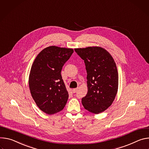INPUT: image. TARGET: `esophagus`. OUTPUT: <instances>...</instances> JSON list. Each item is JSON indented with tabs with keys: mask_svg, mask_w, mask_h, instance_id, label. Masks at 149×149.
<instances>
[{
	"mask_svg": "<svg viewBox=\"0 0 149 149\" xmlns=\"http://www.w3.org/2000/svg\"><path fill=\"white\" fill-rule=\"evenodd\" d=\"M77 91V88H74L73 89V93H76Z\"/></svg>",
	"mask_w": 149,
	"mask_h": 149,
	"instance_id": "34e87169",
	"label": "esophagus"
}]
</instances>
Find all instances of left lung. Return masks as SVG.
Returning a JSON list of instances; mask_svg holds the SVG:
<instances>
[{
    "mask_svg": "<svg viewBox=\"0 0 149 149\" xmlns=\"http://www.w3.org/2000/svg\"><path fill=\"white\" fill-rule=\"evenodd\" d=\"M74 51L84 60L87 72L88 88L81 103L88 111L97 114L112 104L118 86L116 64L106 49L99 47L75 48Z\"/></svg>",
    "mask_w": 149,
    "mask_h": 149,
    "instance_id": "obj_1",
    "label": "left lung"
}]
</instances>
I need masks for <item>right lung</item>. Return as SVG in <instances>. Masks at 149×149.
I'll return each mask as SVG.
<instances>
[{"label": "right lung", "mask_w": 149, "mask_h": 149, "mask_svg": "<svg viewBox=\"0 0 149 149\" xmlns=\"http://www.w3.org/2000/svg\"><path fill=\"white\" fill-rule=\"evenodd\" d=\"M73 53L72 48L49 46L36 58L31 69L29 86L37 105L48 115L63 109L69 93L61 72Z\"/></svg>", "instance_id": "add662e5"}]
</instances>
